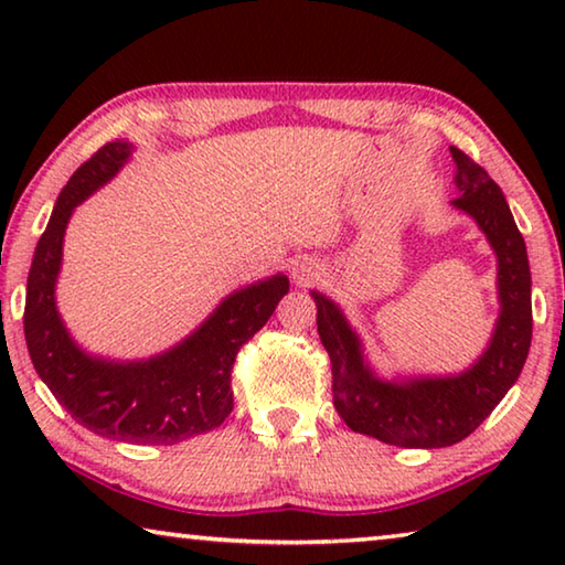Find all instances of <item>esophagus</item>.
Wrapping results in <instances>:
<instances>
[{
	"label": "esophagus",
	"instance_id": "1",
	"mask_svg": "<svg viewBox=\"0 0 565 565\" xmlns=\"http://www.w3.org/2000/svg\"><path fill=\"white\" fill-rule=\"evenodd\" d=\"M291 276L299 286H309V284L321 279L323 266L317 259H309V256H303V259L291 264Z\"/></svg>",
	"mask_w": 565,
	"mask_h": 565
}]
</instances>
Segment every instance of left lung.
Returning a JSON list of instances; mask_svg holds the SVG:
<instances>
[{"instance_id": "1", "label": "left lung", "mask_w": 565, "mask_h": 565, "mask_svg": "<svg viewBox=\"0 0 565 565\" xmlns=\"http://www.w3.org/2000/svg\"><path fill=\"white\" fill-rule=\"evenodd\" d=\"M458 196L454 209L473 218L489 238L499 262V319L471 366L451 376L381 379L363 356L359 333L339 303L311 291L317 301V327L331 359L333 406L347 426L401 448H444L473 434L519 381L531 349V269L525 242L501 186L451 147Z\"/></svg>"}]
</instances>
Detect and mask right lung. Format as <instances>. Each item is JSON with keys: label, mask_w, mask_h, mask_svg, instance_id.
<instances>
[{"label": "right lung", "mask_w": 565, "mask_h": 565, "mask_svg": "<svg viewBox=\"0 0 565 565\" xmlns=\"http://www.w3.org/2000/svg\"><path fill=\"white\" fill-rule=\"evenodd\" d=\"M131 151L121 139L104 145L56 196L26 279L24 339L36 374L84 428L114 441L174 446L214 431L232 414L236 353L289 294V279L276 274L228 294L202 327L157 356L114 361L84 351L54 299L64 232L74 209L117 177Z\"/></svg>", "instance_id": "add662e5"}]
</instances>
